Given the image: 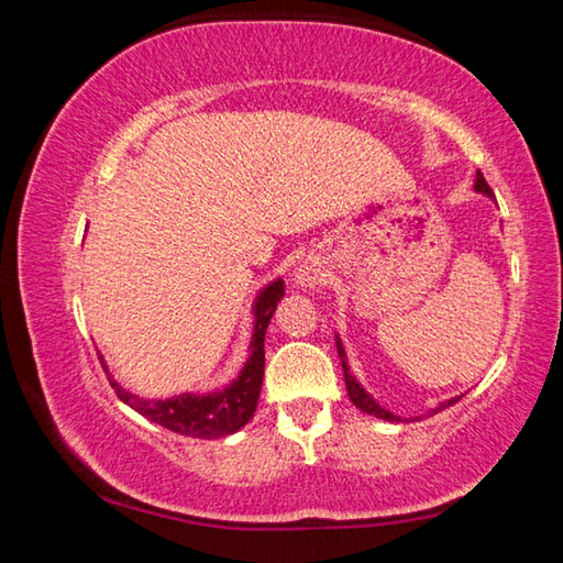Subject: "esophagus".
<instances>
[{"mask_svg":"<svg viewBox=\"0 0 563 563\" xmlns=\"http://www.w3.org/2000/svg\"><path fill=\"white\" fill-rule=\"evenodd\" d=\"M298 280L305 285H316L320 280V275L316 268H308V265H305V268L298 273Z\"/></svg>","mask_w":563,"mask_h":563,"instance_id":"esophagus-1","label":"esophagus"}]
</instances>
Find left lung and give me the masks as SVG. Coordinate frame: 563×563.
<instances>
[{
	"label": "left lung",
	"mask_w": 563,
	"mask_h": 563,
	"mask_svg": "<svg viewBox=\"0 0 563 563\" xmlns=\"http://www.w3.org/2000/svg\"><path fill=\"white\" fill-rule=\"evenodd\" d=\"M474 188L479 190V194H487V196H492V188H489V184L487 180H484V176L482 174H476V184H474ZM338 352H340V357H342V369H345V387H347V395H350V399H352V405L355 407H360L362 412H367V415H375V417H379V419H387V422H399V417L397 415H393V412H387V409H383L379 407L373 397H369L365 389L360 387V383L355 377L350 375V369H347V362H345V350H342V345H340V340H338ZM456 399L460 397H454V399H450V402H442L440 407H437V412H442L444 407H450V405H454Z\"/></svg>",
	"instance_id": "8db88e82"
}]
</instances>
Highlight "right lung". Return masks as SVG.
Listing matches in <instances>:
<instances>
[{"mask_svg":"<svg viewBox=\"0 0 563 563\" xmlns=\"http://www.w3.org/2000/svg\"><path fill=\"white\" fill-rule=\"evenodd\" d=\"M285 292V283L275 280L261 292L255 302V332L251 342V360L243 367L241 377L233 385H228L221 393L211 395H178L174 399H141L126 389L111 383L117 389L121 402L136 409L139 415L154 419L161 427L170 432L198 437V440H216L241 430L243 424L251 422V417L258 407L263 369H265V330L273 318L275 308ZM107 369V367H103ZM111 379V375H109Z\"/></svg>","mask_w":563,"mask_h":563,"instance_id":"1","label":"right lung"}]
</instances>
